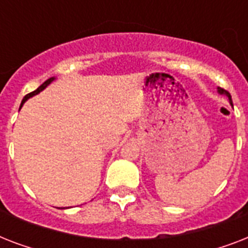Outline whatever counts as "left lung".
Returning a JSON list of instances; mask_svg holds the SVG:
<instances>
[{
  "label": "left lung",
  "mask_w": 248,
  "mask_h": 248,
  "mask_svg": "<svg viewBox=\"0 0 248 248\" xmlns=\"http://www.w3.org/2000/svg\"><path fill=\"white\" fill-rule=\"evenodd\" d=\"M217 91H219L220 93H224V95H227V96L229 97V101H231V104H232V96H231V93H228L227 90H224V89H221V87H219V89H217Z\"/></svg>",
  "instance_id": "left-lung-1"
}]
</instances>
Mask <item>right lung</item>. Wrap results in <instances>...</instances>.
Listing matches in <instances>:
<instances>
[{"label":"right lung","instance_id":"obj_1","mask_svg":"<svg viewBox=\"0 0 248 248\" xmlns=\"http://www.w3.org/2000/svg\"><path fill=\"white\" fill-rule=\"evenodd\" d=\"M52 79H54V78H52V77H51V78H48V79H46V81H45V82H44V83H42V85H41V86H40V87H38V89H37V90H34V91H32V93H28V95H25V96H24V99H23V101H21V104H20V108H21V105L24 104L25 101L28 100L29 97H31V96H33V95H37V93H40V91H42V90H44V89H45V87H46V86H47V85H48V83L51 82Z\"/></svg>","mask_w":248,"mask_h":248}]
</instances>
